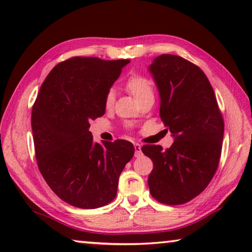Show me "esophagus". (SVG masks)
<instances>
[{"mask_svg": "<svg viewBox=\"0 0 252 252\" xmlns=\"http://www.w3.org/2000/svg\"><path fill=\"white\" fill-rule=\"evenodd\" d=\"M134 150H135V153H134V157H135V158H139V157L142 156L141 146H140L139 143H135V144H134Z\"/></svg>", "mask_w": 252, "mask_h": 252, "instance_id": "1", "label": "esophagus"}]
</instances>
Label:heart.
<instances>
[{"label": "heart", "mask_w": 252, "mask_h": 252, "mask_svg": "<svg viewBox=\"0 0 252 252\" xmlns=\"http://www.w3.org/2000/svg\"><path fill=\"white\" fill-rule=\"evenodd\" d=\"M126 89L134 97L136 102L143 100L147 96H153V88L151 81L140 74H132L126 82ZM116 94L113 90L106 92L104 97V105L106 109H111L114 104Z\"/></svg>", "instance_id": "heart-1"}]
</instances>
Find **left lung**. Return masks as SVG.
Instances as JSON below:
<instances>
[{
	"label": "left lung",
	"instance_id": "8db88e82",
	"mask_svg": "<svg viewBox=\"0 0 252 252\" xmlns=\"http://www.w3.org/2000/svg\"><path fill=\"white\" fill-rule=\"evenodd\" d=\"M149 72L160 94V118L174 138L172 146L147 144L153 162L148 178L151 195L161 203H186L206 189L218 168L224 123L206 74L178 55L162 54Z\"/></svg>",
	"mask_w": 252,
	"mask_h": 252
}]
</instances>
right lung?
Wrapping results in <instances>:
<instances>
[{"label": "right lung", "instance_id": "obj_1", "mask_svg": "<svg viewBox=\"0 0 252 252\" xmlns=\"http://www.w3.org/2000/svg\"><path fill=\"white\" fill-rule=\"evenodd\" d=\"M130 60L75 57L54 66L32 108L37 167L53 192L81 209L116 198L119 177L134 155L126 140L93 141L91 120L105 113L104 97Z\"/></svg>", "mask_w": 252, "mask_h": 252}]
</instances>
